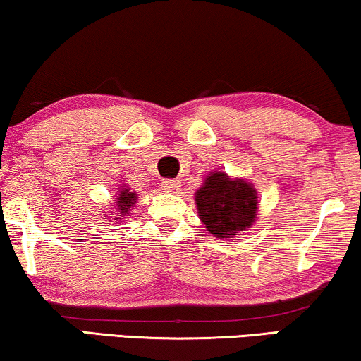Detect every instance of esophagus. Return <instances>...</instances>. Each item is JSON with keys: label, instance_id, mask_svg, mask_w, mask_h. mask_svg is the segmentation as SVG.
<instances>
[{"label": "esophagus", "instance_id": "esophagus-1", "mask_svg": "<svg viewBox=\"0 0 361 361\" xmlns=\"http://www.w3.org/2000/svg\"><path fill=\"white\" fill-rule=\"evenodd\" d=\"M161 185H162V190H164V192H176V190H179L180 182L177 179H166V180L161 182Z\"/></svg>", "mask_w": 361, "mask_h": 361}]
</instances>
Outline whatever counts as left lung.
Instances as JSON below:
<instances>
[{
  "mask_svg": "<svg viewBox=\"0 0 361 361\" xmlns=\"http://www.w3.org/2000/svg\"><path fill=\"white\" fill-rule=\"evenodd\" d=\"M195 204L205 228L216 238H230L253 225L258 197L246 180L215 172L197 190Z\"/></svg>",
  "mask_w": 361,
  "mask_h": 361,
  "instance_id": "obj_1",
  "label": "left lung"
}]
</instances>
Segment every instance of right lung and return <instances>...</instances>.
Listing matches in <instances>:
<instances>
[{"label":"right lung","instance_id":"1","mask_svg":"<svg viewBox=\"0 0 361 361\" xmlns=\"http://www.w3.org/2000/svg\"><path fill=\"white\" fill-rule=\"evenodd\" d=\"M118 195H120V197H118V202H116L118 210H120L121 215H125L128 209H130V207L136 202V194H135V192H130V189H128V187L125 185V187H121L120 194H118Z\"/></svg>","mask_w":361,"mask_h":361}]
</instances>
